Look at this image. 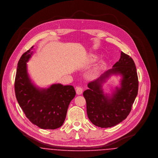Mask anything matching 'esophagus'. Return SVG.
I'll use <instances>...</instances> for the list:
<instances>
[{"mask_svg":"<svg viewBox=\"0 0 158 158\" xmlns=\"http://www.w3.org/2000/svg\"><path fill=\"white\" fill-rule=\"evenodd\" d=\"M83 89L81 87H76V92L77 95H81L82 94Z\"/></svg>","mask_w":158,"mask_h":158,"instance_id":"34e87169","label":"esophagus"}]
</instances>
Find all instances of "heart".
Returning a JSON list of instances; mask_svg holds the SVG:
<instances>
[{
	"mask_svg": "<svg viewBox=\"0 0 158 158\" xmlns=\"http://www.w3.org/2000/svg\"><path fill=\"white\" fill-rule=\"evenodd\" d=\"M97 58L96 55H90V57H89V61L90 62H93L95 60H96V59ZM101 68V64H98L97 65L95 68H94L92 70H90V72L88 73V77L90 78H93L95 77L97 75L98 72Z\"/></svg>",
	"mask_w": 158,
	"mask_h": 158,
	"instance_id": "b5f03b06",
	"label": "heart"
}]
</instances>
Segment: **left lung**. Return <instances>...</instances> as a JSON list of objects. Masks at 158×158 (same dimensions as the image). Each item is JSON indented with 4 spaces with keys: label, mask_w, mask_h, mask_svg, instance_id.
Segmentation results:
<instances>
[{
    "label": "left lung",
    "mask_w": 158,
    "mask_h": 158,
    "mask_svg": "<svg viewBox=\"0 0 158 158\" xmlns=\"http://www.w3.org/2000/svg\"><path fill=\"white\" fill-rule=\"evenodd\" d=\"M113 74H120L121 87H117L111 96L104 94L102 85ZM83 92L87 115L91 123L99 127H111L125 120L131 110L138 93L139 81L135 63L128 55L121 52L120 60L113 68L98 79L88 84Z\"/></svg>",
    "instance_id": "obj_1"
}]
</instances>
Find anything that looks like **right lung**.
Masks as SVG:
<instances>
[{
	"label": "right lung",
	"mask_w": 158,
	"mask_h": 158,
	"mask_svg": "<svg viewBox=\"0 0 158 158\" xmlns=\"http://www.w3.org/2000/svg\"><path fill=\"white\" fill-rule=\"evenodd\" d=\"M33 47L23 53L18 61L15 80L16 98L32 124L43 129H56L65 120L75 90L72 85L60 83L53 84L47 89L39 88L33 84L27 64L33 53Z\"/></svg>",
	"instance_id": "obj_1"
}]
</instances>
